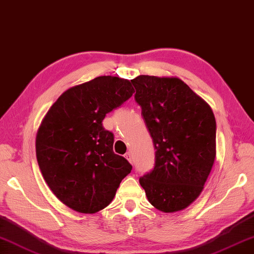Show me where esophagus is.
<instances>
[{
    "instance_id": "esophagus-1",
    "label": "esophagus",
    "mask_w": 254,
    "mask_h": 254,
    "mask_svg": "<svg viewBox=\"0 0 254 254\" xmlns=\"http://www.w3.org/2000/svg\"><path fill=\"white\" fill-rule=\"evenodd\" d=\"M124 156H126L127 160L128 162H130L131 164L133 163V156H132V153H131V152H127V153H126V155H124Z\"/></svg>"
}]
</instances>
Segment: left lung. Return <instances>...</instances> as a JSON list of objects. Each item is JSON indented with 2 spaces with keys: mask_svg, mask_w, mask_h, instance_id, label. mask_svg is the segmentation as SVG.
<instances>
[{
  "mask_svg": "<svg viewBox=\"0 0 254 254\" xmlns=\"http://www.w3.org/2000/svg\"><path fill=\"white\" fill-rule=\"evenodd\" d=\"M131 82L155 148L154 168L140 178L141 186L156 209H185L200 195L215 162V116L177 77L141 74Z\"/></svg>",
  "mask_w": 254,
  "mask_h": 254,
  "instance_id": "left-lung-1",
  "label": "left lung"
}]
</instances>
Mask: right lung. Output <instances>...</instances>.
<instances>
[{
    "label": "right lung",
    "mask_w": 254,
    "mask_h": 254,
    "mask_svg": "<svg viewBox=\"0 0 254 254\" xmlns=\"http://www.w3.org/2000/svg\"><path fill=\"white\" fill-rule=\"evenodd\" d=\"M135 92L130 80L101 76L64 91L43 119L36 157L43 177L59 200L81 213H96L116 196L132 166L113 152L106 114Z\"/></svg>",
    "instance_id": "right-lung-1"
}]
</instances>
